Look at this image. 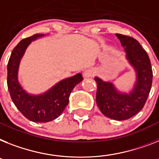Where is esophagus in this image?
Wrapping results in <instances>:
<instances>
[{
	"mask_svg": "<svg viewBox=\"0 0 159 159\" xmlns=\"http://www.w3.org/2000/svg\"><path fill=\"white\" fill-rule=\"evenodd\" d=\"M94 75V70L93 69H87L84 71V75L85 78H89L92 77Z\"/></svg>",
	"mask_w": 159,
	"mask_h": 159,
	"instance_id": "1",
	"label": "esophagus"
}]
</instances>
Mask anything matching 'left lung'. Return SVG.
Returning <instances> with one entry per match:
<instances>
[{
  "label": "left lung",
  "mask_w": 159,
  "mask_h": 159,
  "mask_svg": "<svg viewBox=\"0 0 159 159\" xmlns=\"http://www.w3.org/2000/svg\"><path fill=\"white\" fill-rule=\"evenodd\" d=\"M124 48L125 57L136 73V81L131 90L120 91L114 83L98 76L96 102L105 116L115 120H125L136 115L144 107L152 85L151 63L145 49L134 38L116 34Z\"/></svg>",
  "instance_id": "1"
}]
</instances>
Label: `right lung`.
I'll list each match as a JSON object with an SVG mask.
<instances>
[{
  "label": "right lung",
  "instance_id": "right-lung-1",
  "mask_svg": "<svg viewBox=\"0 0 159 159\" xmlns=\"http://www.w3.org/2000/svg\"><path fill=\"white\" fill-rule=\"evenodd\" d=\"M44 35L35 34L21 40L12 51L7 66V85L12 101L25 117L35 123L50 122L61 115L73 89L83 80L82 74L78 73L61 80L43 93L31 94L23 89L18 80L21 59L31 42Z\"/></svg>",
  "mask_w": 159,
  "mask_h": 159
}]
</instances>
